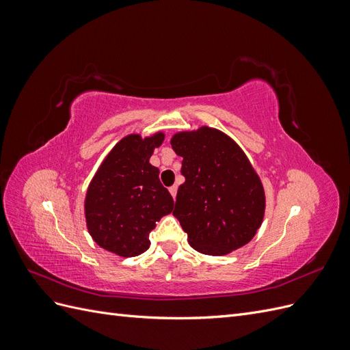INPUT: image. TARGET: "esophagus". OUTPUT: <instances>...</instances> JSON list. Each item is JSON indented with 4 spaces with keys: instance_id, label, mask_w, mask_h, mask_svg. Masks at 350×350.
<instances>
[{
    "instance_id": "1",
    "label": "esophagus",
    "mask_w": 350,
    "mask_h": 350,
    "mask_svg": "<svg viewBox=\"0 0 350 350\" xmlns=\"http://www.w3.org/2000/svg\"><path fill=\"white\" fill-rule=\"evenodd\" d=\"M176 191H178V187H176V185H174V187L169 188V193H171V196H172V198H174V200L176 198Z\"/></svg>"
}]
</instances>
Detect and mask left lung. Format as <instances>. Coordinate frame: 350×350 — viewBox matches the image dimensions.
Listing matches in <instances>:
<instances>
[{
	"label": "left lung",
	"mask_w": 350,
	"mask_h": 350,
	"mask_svg": "<svg viewBox=\"0 0 350 350\" xmlns=\"http://www.w3.org/2000/svg\"><path fill=\"white\" fill-rule=\"evenodd\" d=\"M174 152L183 157L174 216L188 242L206 256H226L256 237L266 194L256 169L230 137L211 126L172 135Z\"/></svg>",
	"instance_id": "obj_1"
}]
</instances>
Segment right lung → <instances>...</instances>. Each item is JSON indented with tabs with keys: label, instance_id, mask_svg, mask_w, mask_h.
<instances>
[{
	"label": "right lung",
	"instance_id": "right-lung-1",
	"mask_svg": "<svg viewBox=\"0 0 350 350\" xmlns=\"http://www.w3.org/2000/svg\"><path fill=\"white\" fill-rule=\"evenodd\" d=\"M163 140L162 131L125 135L92 178L84 216L90 237L103 250L125 258L140 256L150 247L149 234L156 221L172 211V196L149 162Z\"/></svg>",
	"mask_w": 350,
	"mask_h": 350
}]
</instances>
